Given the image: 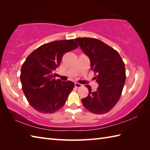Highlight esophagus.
Wrapping results in <instances>:
<instances>
[{
  "label": "esophagus",
  "instance_id": "34e87169",
  "mask_svg": "<svg viewBox=\"0 0 150 150\" xmlns=\"http://www.w3.org/2000/svg\"><path fill=\"white\" fill-rule=\"evenodd\" d=\"M75 86L76 87V88H81V87H82V85L81 84H79V83H75Z\"/></svg>",
  "mask_w": 150,
  "mask_h": 150
}]
</instances>
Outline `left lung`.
Masks as SVG:
<instances>
[{"label": "left lung", "mask_w": 150, "mask_h": 150, "mask_svg": "<svg viewBox=\"0 0 150 150\" xmlns=\"http://www.w3.org/2000/svg\"><path fill=\"white\" fill-rule=\"evenodd\" d=\"M75 40L90 60L91 69L96 75L97 90L91 91L81 100L88 110L95 114H103L115 106L122 94L126 81L125 64L119 53L101 40L93 38H77Z\"/></svg>", "instance_id": "8db88e82"}]
</instances>
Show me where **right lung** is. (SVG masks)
I'll use <instances>...</instances> for the list:
<instances>
[{"instance_id":"right-lung-1","label":"right lung","mask_w":150,"mask_h":150,"mask_svg":"<svg viewBox=\"0 0 150 150\" xmlns=\"http://www.w3.org/2000/svg\"><path fill=\"white\" fill-rule=\"evenodd\" d=\"M77 47L73 39L53 41L37 47L23 63L20 76L22 90L37 111L53 113L65 104L75 84L56 80L53 72L63 55Z\"/></svg>"}]
</instances>
